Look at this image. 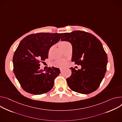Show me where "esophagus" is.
Returning a JSON list of instances; mask_svg holds the SVG:
<instances>
[{
    "label": "esophagus",
    "instance_id": "34e87169",
    "mask_svg": "<svg viewBox=\"0 0 122 122\" xmlns=\"http://www.w3.org/2000/svg\"><path fill=\"white\" fill-rule=\"evenodd\" d=\"M60 71H61V72H63L64 71V69H62V68H61V69H60Z\"/></svg>",
    "mask_w": 122,
    "mask_h": 122
}]
</instances>
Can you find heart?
I'll list each match as a JSON object with an SVG mask.
<instances>
[{
    "instance_id": "1",
    "label": "heart",
    "mask_w": 122,
    "mask_h": 122,
    "mask_svg": "<svg viewBox=\"0 0 122 122\" xmlns=\"http://www.w3.org/2000/svg\"><path fill=\"white\" fill-rule=\"evenodd\" d=\"M70 43L67 41H62L60 43L59 46L60 48H62L66 46H67ZM64 64H65V61L61 60L55 61L54 63V65L55 66H56V67H62V66L64 65Z\"/></svg>"
}]
</instances>
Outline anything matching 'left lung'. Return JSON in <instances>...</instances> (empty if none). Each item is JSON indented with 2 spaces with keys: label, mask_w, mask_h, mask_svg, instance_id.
Returning <instances> with one entry per match:
<instances>
[{
  "label": "left lung",
  "mask_w": 122,
  "mask_h": 122,
  "mask_svg": "<svg viewBox=\"0 0 122 122\" xmlns=\"http://www.w3.org/2000/svg\"><path fill=\"white\" fill-rule=\"evenodd\" d=\"M61 40L71 43V61L81 66L80 70L70 68L71 75L66 79L69 87L86 94L96 91L104 78L107 64V55L100 41L93 35L81 30L64 33Z\"/></svg>",
  "instance_id": "1"
}]
</instances>
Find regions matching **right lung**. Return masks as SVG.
Wrapping results in <instances>:
<instances>
[{
    "mask_svg": "<svg viewBox=\"0 0 122 122\" xmlns=\"http://www.w3.org/2000/svg\"><path fill=\"white\" fill-rule=\"evenodd\" d=\"M63 34L40 32L29 35L20 42L14 54V72L21 87L26 92L40 95L49 92L59 69H40V61L48 58L51 47L57 43Z\"/></svg>",
    "mask_w": 122,
    "mask_h": 122,
    "instance_id": "obj_1",
    "label": "right lung"
}]
</instances>
